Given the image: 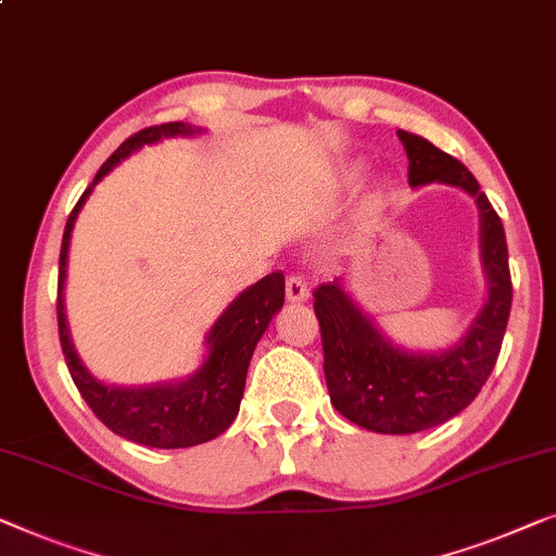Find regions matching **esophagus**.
<instances>
[{
	"label": "esophagus",
	"mask_w": 556,
	"mask_h": 556,
	"mask_svg": "<svg viewBox=\"0 0 556 556\" xmlns=\"http://www.w3.org/2000/svg\"><path fill=\"white\" fill-rule=\"evenodd\" d=\"M286 295L291 303H303V301H308L311 288L301 276H291L286 283Z\"/></svg>",
	"instance_id": "obj_1"
}]
</instances>
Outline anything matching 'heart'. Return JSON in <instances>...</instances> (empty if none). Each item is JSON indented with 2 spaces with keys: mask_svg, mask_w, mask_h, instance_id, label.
Returning a JSON list of instances; mask_svg holds the SVG:
<instances>
[{
  "mask_svg": "<svg viewBox=\"0 0 556 556\" xmlns=\"http://www.w3.org/2000/svg\"><path fill=\"white\" fill-rule=\"evenodd\" d=\"M338 175H341V180L345 185H356L361 180V175H364V165H361V163H343L341 170H338Z\"/></svg>",
  "mask_w": 556,
  "mask_h": 556,
  "instance_id": "1",
  "label": "heart"
}]
</instances>
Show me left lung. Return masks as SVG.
I'll return each instance as SVG.
<instances>
[{
  "mask_svg": "<svg viewBox=\"0 0 556 556\" xmlns=\"http://www.w3.org/2000/svg\"><path fill=\"white\" fill-rule=\"evenodd\" d=\"M399 140L408 155L412 188L444 182L477 200L486 298L454 345L408 351L381 333L345 291L343 280L313 293L331 404L349 421L376 433H416L464 412L492 374L511 311L504 225L477 178L421 135L399 130Z\"/></svg>",
  "mask_w": 556,
  "mask_h": 556,
  "instance_id": "1",
  "label": "left lung"
}]
</instances>
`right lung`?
I'll use <instances>...</instances> for the list:
<instances>
[{
	"label": "right lung",
	"mask_w": 556,
	"mask_h": 556,
	"mask_svg": "<svg viewBox=\"0 0 556 556\" xmlns=\"http://www.w3.org/2000/svg\"><path fill=\"white\" fill-rule=\"evenodd\" d=\"M205 130L190 123H165L148 127L125 140L108 157L90 188L77 200L75 211L70 213L64 225L62 251H60V280H58V326L64 361H67L70 376L77 391L83 393L87 406L94 416L115 431L117 437L130 439L135 444L152 448H185L205 444L228 429L232 418L238 416L240 399L245 391V376L251 366L253 351L258 345L265 328L276 313L283 308L286 301V278L283 273H270L258 283L248 286L243 293L230 301L211 331L205 336V356L190 376L180 381L150 383V386H115L94 378L83 358L77 356L72 343L67 316H64V278H67V253L72 230H75L77 215L83 211L87 198L92 195L94 185L104 175L138 152L144 144H155L170 138H195Z\"/></svg>",
	"instance_id": "right-lung-1"
}]
</instances>
